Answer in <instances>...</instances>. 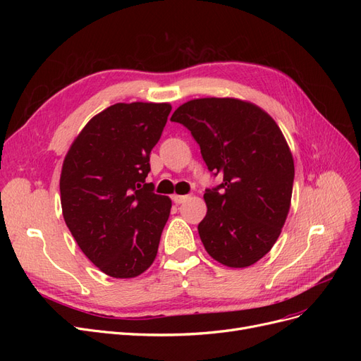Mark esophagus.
<instances>
[{
	"mask_svg": "<svg viewBox=\"0 0 361 361\" xmlns=\"http://www.w3.org/2000/svg\"><path fill=\"white\" fill-rule=\"evenodd\" d=\"M171 200H173L174 203H176V204H180V203L188 200V195H173Z\"/></svg>",
	"mask_w": 361,
	"mask_h": 361,
	"instance_id": "1",
	"label": "esophagus"
}]
</instances>
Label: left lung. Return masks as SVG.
Segmentation results:
<instances>
[{
	"label": "left lung",
	"instance_id": "obj_1",
	"mask_svg": "<svg viewBox=\"0 0 361 361\" xmlns=\"http://www.w3.org/2000/svg\"><path fill=\"white\" fill-rule=\"evenodd\" d=\"M171 122L187 128L220 185L204 191L199 235L211 257L231 268L256 264L286 221L293 159L280 128L259 106L231 97L180 105Z\"/></svg>",
	"mask_w": 361,
	"mask_h": 361
}]
</instances>
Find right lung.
Masks as SVG:
<instances>
[{
	"instance_id": "1",
	"label": "right lung",
	"mask_w": 361,
	"mask_h": 361,
	"mask_svg": "<svg viewBox=\"0 0 361 361\" xmlns=\"http://www.w3.org/2000/svg\"><path fill=\"white\" fill-rule=\"evenodd\" d=\"M170 111L169 104H114L85 125L64 158V221L110 277H137L157 257L171 200L146 178Z\"/></svg>"
}]
</instances>
